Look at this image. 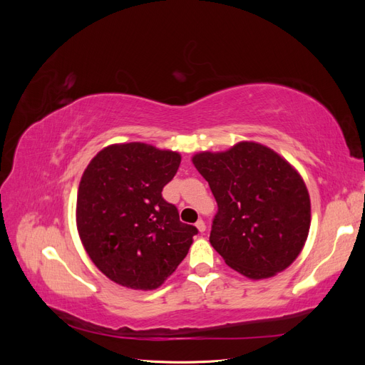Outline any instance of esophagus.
Returning a JSON list of instances; mask_svg holds the SVG:
<instances>
[{
	"mask_svg": "<svg viewBox=\"0 0 365 365\" xmlns=\"http://www.w3.org/2000/svg\"><path fill=\"white\" fill-rule=\"evenodd\" d=\"M196 228L197 230H200L201 231V233H204V231H205V222H204V220L202 219H197V222H196Z\"/></svg>",
	"mask_w": 365,
	"mask_h": 365,
	"instance_id": "esophagus-1",
	"label": "esophagus"
}]
</instances>
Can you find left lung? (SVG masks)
Returning a JSON list of instances; mask_svg holds the SVG:
<instances>
[{
  "instance_id": "left-lung-1",
  "label": "left lung",
  "mask_w": 365,
  "mask_h": 365,
  "mask_svg": "<svg viewBox=\"0 0 365 365\" xmlns=\"http://www.w3.org/2000/svg\"><path fill=\"white\" fill-rule=\"evenodd\" d=\"M193 164L217 202L210 244L228 267L256 280L288 268L311 225V200L292 165L252 141L197 153Z\"/></svg>"
}]
</instances>
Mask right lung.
<instances>
[{
	"label": "right lung",
	"instance_id": "add662e5",
	"mask_svg": "<svg viewBox=\"0 0 365 365\" xmlns=\"http://www.w3.org/2000/svg\"><path fill=\"white\" fill-rule=\"evenodd\" d=\"M180 153L145 143L113 145L88 164L77 192V230L96 267L130 289H155L178 268L197 228L161 192Z\"/></svg>",
	"mask_w": 365,
	"mask_h": 365
}]
</instances>
